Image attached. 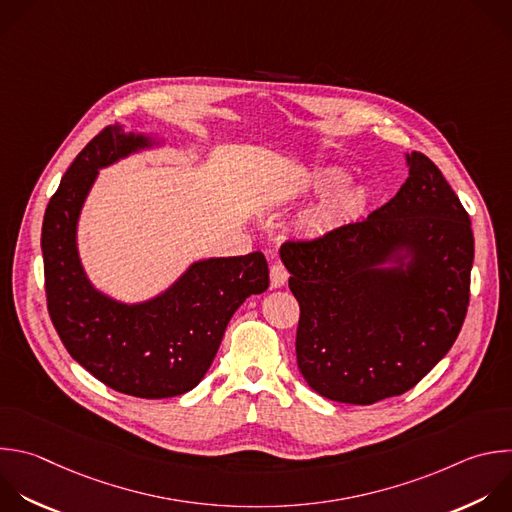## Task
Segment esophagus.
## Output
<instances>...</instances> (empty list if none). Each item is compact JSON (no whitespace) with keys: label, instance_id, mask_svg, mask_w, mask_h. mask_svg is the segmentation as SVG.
<instances>
[{"label":"esophagus","instance_id":"esophagus-1","mask_svg":"<svg viewBox=\"0 0 512 512\" xmlns=\"http://www.w3.org/2000/svg\"><path fill=\"white\" fill-rule=\"evenodd\" d=\"M269 275H271V287H283L289 279V273L281 263H273L269 267Z\"/></svg>","mask_w":512,"mask_h":512}]
</instances>
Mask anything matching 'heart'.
I'll use <instances>...</instances> for the list:
<instances>
[{"mask_svg":"<svg viewBox=\"0 0 512 512\" xmlns=\"http://www.w3.org/2000/svg\"><path fill=\"white\" fill-rule=\"evenodd\" d=\"M348 181V175L339 168H319L309 177V189L315 195H331L321 211L315 215L311 227L313 231H327L342 223H348L356 217H360L368 203H370V189L364 185L344 187Z\"/></svg>","mask_w":512,"mask_h":512,"instance_id":"heart-1","label":"heart"}]
</instances>
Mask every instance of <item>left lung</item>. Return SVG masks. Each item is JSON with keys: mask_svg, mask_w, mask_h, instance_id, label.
<instances>
[{"mask_svg": "<svg viewBox=\"0 0 512 512\" xmlns=\"http://www.w3.org/2000/svg\"><path fill=\"white\" fill-rule=\"evenodd\" d=\"M406 160L410 177L368 219L279 251L299 301V372L333 402L368 406L408 392L448 354L466 317L470 217L428 156ZM388 260L399 265L382 268Z\"/></svg>", "mask_w": 512, "mask_h": 512, "instance_id": "left-lung-1", "label": "left lung"}]
</instances>
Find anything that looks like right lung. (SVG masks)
I'll return each mask as SVG.
<instances>
[{
	"label": "right lung",
	"instance_id": "add662e5",
	"mask_svg": "<svg viewBox=\"0 0 512 512\" xmlns=\"http://www.w3.org/2000/svg\"><path fill=\"white\" fill-rule=\"evenodd\" d=\"M152 140L106 126L74 158L42 225L46 299L68 354L108 388L146 400L193 390L211 368L229 319L269 287L261 251L193 263L158 297L126 305L92 287L76 247L82 205L98 168Z\"/></svg>",
	"mask_w": 512,
	"mask_h": 512
}]
</instances>
